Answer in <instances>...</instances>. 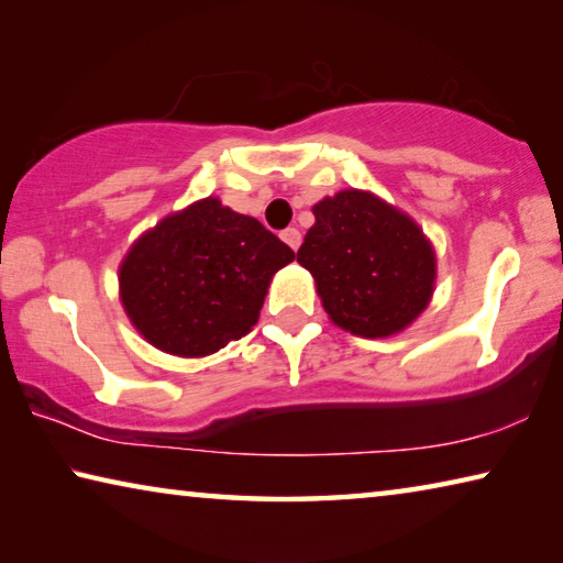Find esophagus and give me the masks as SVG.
Returning a JSON list of instances; mask_svg holds the SVG:
<instances>
[{"label":"esophagus","instance_id":"esophagus-1","mask_svg":"<svg viewBox=\"0 0 563 563\" xmlns=\"http://www.w3.org/2000/svg\"><path fill=\"white\" fill-rule=\"evenodd\" d=\"M280 238H283V243H288L292 247V251H298L302 243V235L298 228H285V231H280Z\"/></svg>","mask_w":563,"mask_h":563}]
</instances>
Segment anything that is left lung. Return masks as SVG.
<instances>
[{"label":"left lung","mask_w":563,"mask_h":563,"mask_svg":"<svg viewBox=\"0 0 563 563\" xmlns=\"http://www.w3.org/2000/svg\"><path fill=\"white\" fill-rule=\"evenodd\" d=\"M312 213L298 263L316 278L330 320L360 338L405 330L427 308L437 278L422 228L355 188L322 198Z\"/></svg>","instance_id":"left-lung-1"}]
</instances>
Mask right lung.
<instances>
[{
  "instance_id": "add662e5",
  "label": "right lung",
  "mask_w": 563,
  "mask_h": 563,
  "mask_svg": "<svg viewBox=\"0 0 563 563\" xmlns=\"http://www.w3.org/2000/svg\"><path fill=\"white\" fill-rule=\"evenodd\" d=\"M292 261L255 218L203 198L131 245L119 268L121 302L151 345L203 357L251 332L273 275Z\"/></svg>"
}]
</instances>
